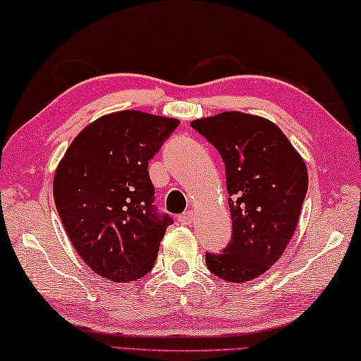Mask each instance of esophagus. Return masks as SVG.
<instances>
[{
  "label": "esophagus",
  "instance_id": "34e87169",
  "mask_svg": "<svg viewBox=\"0 0 361 361\" xmlns=\"http://www.w3.org/2000/svg\"><path fill=\"white\" fill-rule=\"evenodd\" d=\"M193 217H195L193 212L192 211H187L184 214H180V216L177 217V220H179L182 225H190L193 222Z\"/></svg>",
  "mask_w": 361,
  "mask_h": 361
}]
</instances>
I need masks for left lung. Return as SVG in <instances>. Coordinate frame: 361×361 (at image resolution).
Wrapping results in <instances>:
<instances>
[{
	"mask_svg": "<svg viewBox=\"0 0 361 361\" xmlns=\"http://www.w3.org/2000/svg\"><path fill=\"white\" fill-rule=\"evenodd\" d=\"M222 155L233 220L224 254L206 255L219 279L243 283L267 273L282 257L298 225L307 168L271 120L239 111L192 122Z\"/></svg>",
	"mask_w": 361,
	"mask_h": 361,
	"instance_id": "1",
	"label": "left lung"
}]
</instances>
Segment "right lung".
Returning a JSON list of instances; mask_svg holds the SVG:
<instances>
[{"mask_svg":"<svg viewBox=\"0 0 361 361\" xmlns=\"http://www.w3.org/2000/svg\"><path fill=\"white\" fill-rule=\"evenodd\" d=\"M180 122L126 109L101 116L69 144L54 200L75 252L94 273L130 282L154 268L168 216L154 204L149 160Z\"/></svg>","mask_w":361,"mask_h":361,"instance_id":"right-lung-1","label":"right lung"}]
</instances>
